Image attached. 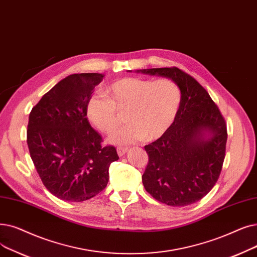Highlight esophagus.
Listing matches in <instances>:
<instances>
[{"instance_id": "obj_1", "label": "esophagus", "mask_w": 257, "mask_h": 257, "mask_svg": "<svg viewBox=\"0 0 257 257\" xmlns=\"http://www.w3.org/2000/svg\"><path fill=\"white\" fill-rule=\"evenodd\" d=\"M116 151H117L118 156H122V155L126 154V152L128 151V148L127 147H118Z\"/></svg>"}]
</instances>
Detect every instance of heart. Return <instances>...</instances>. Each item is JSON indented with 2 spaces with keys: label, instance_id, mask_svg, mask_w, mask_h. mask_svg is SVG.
Wrapping results in <instances>:
<instances>
[{
  "label": "heart",
  "instance_id": "heart-1",
  "mask_svg": "<svg viewBox=\"0 0 257 257\" xmlns=\"http://www.w3.org/2000/svg\"><path fill=\"white\" fill-rule=\"evenodd\" d=\"M89 97L86 115L101 132H110L118 121V112L126 111L127 124L110 133L108 142L114 145L150 142L170 128L180 108L182 93L169 79L158 81L126 77L114 82L106 90Z\"/></svg>",
  "mask_w": 257,
  "mask_h": 257
}]
</instances>
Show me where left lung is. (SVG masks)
Returning a JSON list of instances; mask_svg holds the SVG:
<instances>
[{"instance_id":"1","label":"left lung","mask_w":257,"mask_h":257,"mask_svg":"<svg viewBox=\"0 0 257 257\" xmlns=\"http://www.w3.org/2000/svg\"><path fill=\"white\" fill-rule=\"evenodd\" d=\"M136 72L170 79L182 93L170 128L145 146L149 162L142 176L143 185L163 204L172 207L194 204L218 180L226 151V121L205 88L176 67Z\"/></svg>"}]
</instances>
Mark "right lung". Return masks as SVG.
<instances>
[{"mask_svg": "<svg viewBox=\"0 0 257 257\" xmlns=\"http://www.w3.org/2000/svg\"><path fill=\"white\" fill-rule=\"evenodd\" d=\"M101 73L70 74L42 96L29 114L27 144L47 190L62 200L80 203L106 188L109 166L118 160L86 115L89 97Z\"/></svg>", "mask_w": 257, "mask_h": 257, "instance_id": "right-lung-1", "label": "right lung"}]
</instances>
